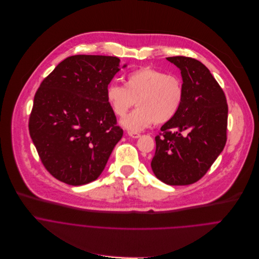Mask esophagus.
<instances>
[{
  "mask_svg": "<svg viewBox=\"0 0 259 259\" xmlns=\"http://www.w3.org/2000/svg\"><path fill=\"white\" fill-rule=\"evenodd\" d=\"M127 135H128L130 137H132V138H135V139H137V138H139V137L141 136V135H140L139 133H137V132H128Z\"/></svg>",
  "mask_w": 259,
  "mask_h": 259,
  "instance_id": "esophagus-1",
  "label": "esophagus"
}]
</instances>
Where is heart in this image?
I'll return each instance as SVG.
<instances>
[{
  "instance_id": "obj_1",
  "label": "heart",
  "mask_w": 259,
  "mask_h": 259,
  "mask_svg": "<svg viewBox=\"0 0 259 259\" xmlns=\"http://www.w3.org/2000/svg\"><path fill=\"white\" fill-rule=\"evenodd\" d=\"M184 97V82L179 75L152 66L131 71L125 85L112 81L106 88V101L115 115H123L137 103L138 107L120 119V124L130 132L171 120L181 109Z\"/></svg>"
}]
</instances>
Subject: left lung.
Wrapping results in <instances>:
<instances>
[{
	"label": "left lung",
	"instance_id": "1",
	"mask_svg": "<svg viewBox=\"0 0 259 259\" xmlns=\"http://www.w3.org/2000/svg\"><path fill=\"white\" fill-rule=\"evenodd\" d=\"M166 59L181 70L185 97L178 114L155 137L151 167L163 183L186 186L203 178L224 150L228 103L219 82L200 61L185 56Z\"/></svg>",
	"mask_w": 259,
	"mask_h": 259
}]
</instances>
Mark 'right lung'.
Returning a JSON list of instances; mask_svg holds the SVG:
<instances>
[{
    "mask_svg": "<svg viewBox=\"0 0 259 259\" xmlns=\"http://www.w3.org/2000/svg\"><path fill=\"white\" fill-rule=\"evenodd\" d=\"M119 63L112 56L74 55L40 82L28 130L41 163L55 179L80 186L105 168L123 135L106 101Z\"/></svg>",
    "mask_w": 259,
    "mask_h": 259,
    "instance_id": "obj_1",
    "label": "right lung"
}]
</instances>
